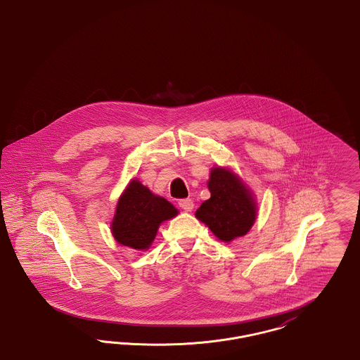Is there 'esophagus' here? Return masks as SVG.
<instances>
[{"mask_svg":"<svg viewBox=\"0 0 360 360\" xmlns=\"http://www.w3.org/2000/svg\"><path fill=\"white\" fill-rule=\"evenodd\" d=\"M178 205L181 206L186 212H191L193 207H194V202H193L191 198H184V200H179Z\"/></svg>","mask_w":360,"mask_h":360,"instance_id":"obj_1","label":"esophagus"}]
</instances>
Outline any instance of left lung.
Here are the masks:
<instances>
[{"label": "left lung", "mask_w": 360, "mask_h": 360, "mask_svg": "<svg viewBox=\"0 0 360 360\" xmlns=\"http://www.w3.org/2000/svg\"><path fill=\"white\" fill-rule=\"evenodd\" d=\"M207 188L210 198L197 209L195 217L225 243L247 235L257 220L252 191L236 174L223 167L212 169Z\"/></svg>", "instance_id": "8db88e82"}]
</instances>
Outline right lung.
Segmentation results:
<instances>
[{
    "label": "right lung",
    "mask_w": 360,
    "mask_h": 360,
    "mask_svg": "<svg viewBox=\"0 0 360 360\" xmlns=\"http://www.w3.org/2000/svg\"><path fill=\"white\" fill-rule=\"evenodd\" d=\"M178 214L166 198L155 195L150 188L132 179L116 206L112 233L117 243L134 250H148L159 225Z\"/></svg>",
    "instance_id": "right-lung-1"
}]
</instances>
